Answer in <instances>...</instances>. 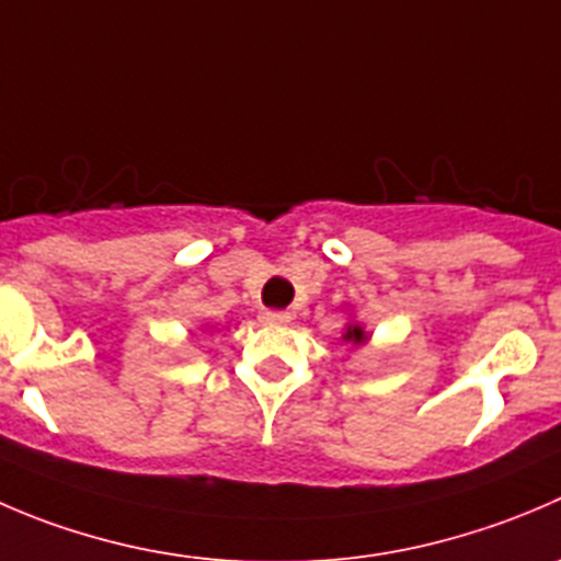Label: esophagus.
<instances>
[{
	"instance_id": "1",
	"label": "esophagus",
	"mask_w": 561,
	"mask_h": 561,
	"mask_svg": "<svg viewBox=\"0 0 561 561\" xmlns=\"http://www.w3.org/2000/svg\"><path fill=\"white\" fill-rule=\"evenodd\" d=\"M293 320L290 312H282V309H265L263 312V323L268 325H287Z\"/></svg>"
}]
</instances>
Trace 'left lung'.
<instances>
[{
  "instance_id": "8db88e82",
  "label": "left lung",
  "mask_w": 561,
  "mask_h": 561,
  "mask_svg": "<svg viewBox=\"0 0 561 561\" xmlns=\"http://www.w3.org/2000/svg\"><path fill=\"white\" fill-rule=\"evenodd\" d=\"M342 340L351 342V345H364V342L369 340V334H367V331H364L358 323H351V325H347V329H345V334H342Z\"/></svg>"
}]
</instances>
